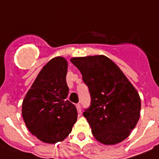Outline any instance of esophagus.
Listing matches in <instances>:
<instances>
[{"mask_svg":"<svg viewBox=\"0 0 159 159\" xmlns=\"http://www.w3.org/2000/svg\"><path fill=\"white\" fill-rule=\"evenodd\" d=\"M76 107H77V111H78V112H79V113H81V111H82V108H81V105H80L79 103H78V104L76 105Z\"/></svg>","mask_w":159,"mask_h":159,"instance_id":"34e87169","label":"esophagus"}]
</instances>
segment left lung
I'll return each instance as SVG.
<instances>
[{
  "label": "left lung",
  "mask_w": 159,
  "mask_h": 159,
  "mask_svg": "<svg viewBox=\"0 0 159 159\" xmlns=\"http://www.w3.org/2000/svg\"><path fill=\"white\" fill-rule=\"evenodd\" d=\"M89 87L91 103L83 116L100 143L116 145L130 135L140 118L141 98L121 69L103 55L73 57Z\"/></svg>",
  "instance_id": "left-lung-1"
}]
</instances>
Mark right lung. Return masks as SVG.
<instances>
[{"label": "right lung", "mask_w": 159, "mask_h": 159, "mask_svg": "<svg viewBox=\"0 0 159 159\" xmlns=\"http://www.w3.org/2000/svg\"><path fill=\"white\" fill-rule=\"evenodd\" d=\"M67 70L65 58H52L41 69L22 102V115L26 127L45 143L64 141L77 121L76 107L66 99Z\"/></svg>", "instance_id": "right-lung-1"}]
</instances>
